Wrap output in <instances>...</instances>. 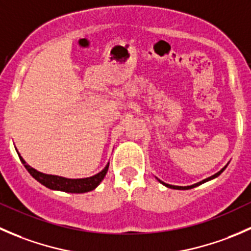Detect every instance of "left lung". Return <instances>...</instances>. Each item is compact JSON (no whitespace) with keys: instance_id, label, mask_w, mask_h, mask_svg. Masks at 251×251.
Here are the masks:
<instances>
[{"instance_id":"left-lung-1","label":"left lung","mask_w":251,"mask_h":251,"mask_svg":"<svg viewBox=\"0 0 251 251\" xmlns=\"http://www.w3.org/2000/svg\"><path fill=\"white\" fill-rule=\"evenodd\" d=\"M225 169H226V166H225L224 169H221V170H220L219 173H216V174H215V175H212V176L207 177V178L203 179V181L198 182V183H194V184H192V186H187V187H181V186H173V184L164 183V182H163V181H160V179H158V181L160 182V183H163L164 186H166V187H168V188H173V189H192V188H194V187H198V186H201V184L205 183V182L210 181V179H214V178H216L217 176H220V175H221V173H224V170H225Z\"/></svg>"}]
</instances>
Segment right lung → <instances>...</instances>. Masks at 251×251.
Segmentation results:
<instances>
[{
    "label": "right lung",
    "instance_id": "obj_1",
    "mask_svg": "<svg viewBox=\"0 0 251 251\" xmlns=\"http://www.w3.org/2000/svg\"><path fill=\"white\" fill-rule=\"evenodd\" d=\"M18 155H19L20 161L24 164L25 169L40 183L44 184V186H46L50 189L68 192V193H86V192L93 191L102 182V179L104 178V176L107 175L108 168H109V163H108L105 168L100 173L95 175V176L86 177V178H65V177L55 176V175L40 173V171L35 170L31 166L27 165L24 159L20 156L19 153H18Z\"/></svg>",
    "mask_w": 251,
    "mask_h": 251
}]
</instances>
